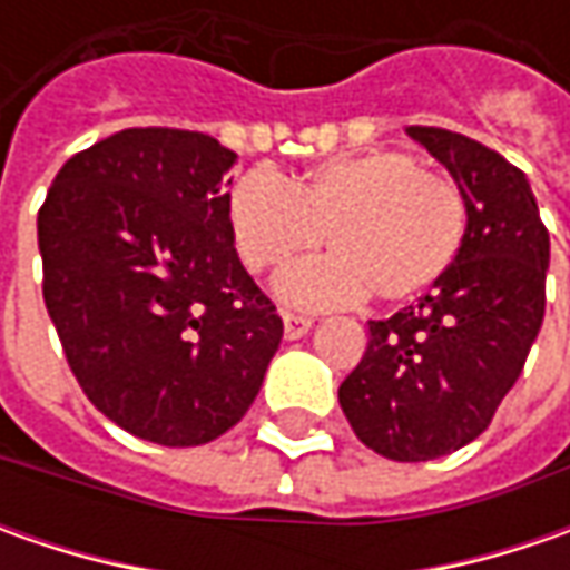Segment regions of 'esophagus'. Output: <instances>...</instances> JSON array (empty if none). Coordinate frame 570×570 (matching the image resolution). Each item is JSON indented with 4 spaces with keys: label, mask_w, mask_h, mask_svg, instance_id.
<instances>
[{
    "label": "esophagus",
    "mask_w": 570,
    "mask_h": 570,
    "mask_svg": "<svg viewBox=\"0 0 570 570\" xmlns=\"http://www.w3.org/2000/svg\"><path fill=\"white\" fill-rule=\"evenodd\" d=\"M282 323H285V340H301L307 336L311 330V317H301V314H282Z\"/></svg>",
    "instance_id": "obj_1"
}]
</instances>
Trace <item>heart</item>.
Wrapping results in <instances>:
<instances>
[{
  "label": "heart",
  "mask_w": 570,
  "mask_h": 570,
  "mask_svg": "<svg viewBox=\"0 0 570 570\" xmlns=\"http://www.w3.org/2000/svg\"><path fill=\"white\" fill-rule=\"evenodd\" d=\"M234 250L250 273H266L317 250H333L278 275L275 292L295 307H333L374 292L403 304L434 288L463 250L466 196L444 174L390 148L342 155L304 180L285 184L253 167L228 193Z\"/></svg>",
  "instance_id": "obj_1"
}]
</instances>
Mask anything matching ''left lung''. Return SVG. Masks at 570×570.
Masks as SVG:
<instances>
[{
	"instance_id": "left-lung-1",
	"label": "left lung",
	"mask_w": 570,
	"mask_h": 570,
	"mask_svg": "<svg viewBox=\"0 0 570 570\" xmlns=\"http://www.w3.org/2000/svg\"><path fill=\"white\" fill-rule=\"evenodd\" d=\"M448 167L470 228L450 273L390 320H371L340 405L364 448L400 463L475 441L514 386L546 314L549 230L523 170L450 129L409 126Z\"/></svg>"
}]
</instances>
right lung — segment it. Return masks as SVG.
Here are the masks:
<instances>
[{
  "instance_id": "obj_1",
  "label": "right lung",
  "mask_w": 570,
  "mask_h": 570,
  "mask_svg": "<svg viewBox=\"0 0 570 570\" xmlns=\"http://www.w3.org/2000/svg\"><path fill=\"white\" fill-rule=\"evenodd\" d=\"M237 155L187 129H122L69 158L37 215L43 304L85 396L122 431L196 448L256 400L282 342L234 250Z\"/></svg>"
}]
</instances>
